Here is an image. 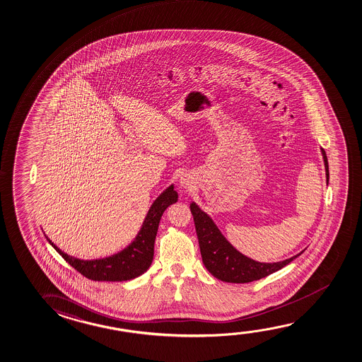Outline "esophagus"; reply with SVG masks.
Returning <instances> with one entry per match:
<instances>
[{
	"instance_id": "obj_1",
	"label": "esophagus",
	"mask_w": 362,
	"mask_h": 362,
	"mask_svg": "<svg viewBox=\"0 0 362 362\" xmlns=\"http://www.w3.org/2000/svg\"><path fill=\"white\" fill-rule=\"evenodd\" d=\"M179 183H180V187L185 189V190L194 188V179L192 178L189 174H184L183 177L179 180Z\"/></svg>"
}]
</instances>
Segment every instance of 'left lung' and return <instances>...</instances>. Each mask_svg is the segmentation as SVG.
<instances>
[{
	"mask_svg": "<svg viewBox=\"0 0 362 362\" xmlns=\"http://www.w3.org/2000/svg\"><path fill=\"white\" fill-rule=\"evenodd\" d=\"M321 154L325 164L326 183L329 184V163L322 148ZM190 211L194 218L195 230L199 240L200 254L203 264L214 278L233 284H245L265 278L275 273L288 262L300 257L303 252L293 257L276 262H260L241 254L233 247L209 215L200 209L197 203H190Z\"/></svg>",
	"mask_w": 362,
	"mask_h": 362,
	"instance_id": "8db88e82",
	"label": "left lung"
}]
</instances>
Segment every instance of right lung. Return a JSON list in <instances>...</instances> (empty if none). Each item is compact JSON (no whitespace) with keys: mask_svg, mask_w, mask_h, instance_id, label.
Instances as JSON below:
<instances>
[{"mask_svg":"<svg viewBox=\"0 0 362 362\" xmlns=\"http://www.w3.org/2000/svg\"><path fill=\"white\" fill-rule=\"evenodd\" d=\"M177 202L178 193L177 190H174V184H172L165 190H163L158 195L157 199L153 202L141 224V230L138 231L134 240L123 250L110 257L93 260L77 259L63 252L48 239L46 234L45 236L48 243L54 247V250L86 278L95 281H127L141 276L151 267L154 255V241L160 218L164 210Z\"/></svg>","mask_w":362,"mask_h":362,"instance_id":"right-lung-1","label":"right lung"}]
</instances>
